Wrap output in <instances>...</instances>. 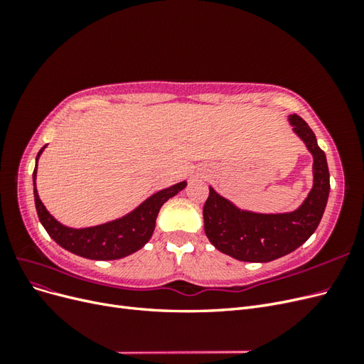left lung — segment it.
Instances as JSON below:
<instances>
[{
  "label": "left lung",
  "instance_id": "obj_1",
  "mask_svg": "<svg viewBox=\"0 0 364 364\" xmlns=\"http://www.w3.org/2000/svg\"><path fill=\"white\" fill-rule=\"evenodd\" d=\"M294 134L313 155V188L293 213L257 214L241 211L209 186L203 206L205 234L226 255L240 261L269 262L302 246L313 235L323 215L329 196V171L325 151L314 132L299 115L289 117Z\"/></svg>",
  "mask_w": 364,
  "mask_h": 364
}]
</instances>
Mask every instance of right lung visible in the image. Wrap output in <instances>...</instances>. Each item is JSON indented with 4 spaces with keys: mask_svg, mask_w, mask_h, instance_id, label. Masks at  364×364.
Wrapping results in <instances>:
<instances>
[{
    "mask_svg": "<svg viewBox=\"0 0 364 364\" xmlns=\"http://www.w3.org/2000/svg\"><path fill=\"white\" fill-rule=\"evenodd\" d=\"M43 149H46V146L39 150L36 156V167L33 171V193H35L38 217L48 235L59 246L87 259H118L139 250L150 240L153 230H155L156 217L161 206L186 186V182H179L170 186V188L161 190L150 196L134 211L114 220V222L92 228L73 229L59 223L39 199L36 190V170L38 159Z\"/></svg>",
    "mask_w": 364,
    "mask_h": 364,
    "instance_id": "obj_1",
    "label": "right lung"
}]
</instances>
